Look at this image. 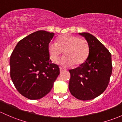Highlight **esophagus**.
<instances>
[{
    "mask_svg": "<svg viewBox=\"0 0 122 122\" xmlns=\"http://www.w3.org/2000/svg\"><path fill=\"white\" fill-rule=\"evenodd\" d=\"M66 71V70H65V69H62V68H61V67L60 68V72H61V73H62V72H63V71Z\"/></svg>",
    "mask_w": 122,
    "mask_h": 122,
    "instance_id": "esophagus-1",
    "label": "esophagus"
}]
</instances>
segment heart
I'll return each instance as SVG.
<instances>
[{
  "instance_id": "b5f03b06",
  "label": "heart",
  "mask_w": 122,
  "mask_h": 122,
  "mask_svg": "<svg viewBox=\"0 0 122 122\" xmlns=\"http://www.w3.org/2000/svg\"><path fill=\"white\" fill-rule=\"evenodd\" d=\"M48 50L52 61H55L63 53L65 56L57 61L63 67L81 65L87 59L89 53V46L87 41L79 36L70 34L61 35L57 43L51 42L48 44Z\"/></svg>"
}]
</instances>
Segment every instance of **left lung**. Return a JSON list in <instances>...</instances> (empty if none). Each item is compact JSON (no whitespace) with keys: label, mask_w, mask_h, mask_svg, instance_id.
Here are the masks:
<instances>
[{"label":"left lung","mask_w":122,"mask_h":122,"mask_svg":"<svg viewBox=\"0 0 122 122\" xmlns=\"http://www.w3.org/2000/svg\"><path fill=\"white\" fill-rule=\"evenodd\" d=\"M79 34L87 40L89 54L82 65L69 70V88L74 97L87 101L97 97L108 87L112 71V56L94 35L88 32Z\"/></svg>","instance_id":"8db88e82"}]
</instances>
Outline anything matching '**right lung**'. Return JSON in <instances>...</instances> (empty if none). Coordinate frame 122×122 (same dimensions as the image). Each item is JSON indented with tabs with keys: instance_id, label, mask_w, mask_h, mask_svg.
Segmentation results:
<instances>
[{
	"instance_id": "add662e5",
	"label": "right lung",
	"mask_w": 122,
	"mask_h": 122,
	"mask_svg": "<svg viewBox=\"0 0 122 122\" xmlns=\"http://www.w3.org/2000/svg\"><path fill=\"white\" fill-rule=\"evenodd\" d=\"M55 34L40 30L18 42L10 59V77L15 88L30 99H39L51 91L59 68L52 63L48 44Z\"/></svg>"
}]
</instances>
